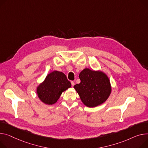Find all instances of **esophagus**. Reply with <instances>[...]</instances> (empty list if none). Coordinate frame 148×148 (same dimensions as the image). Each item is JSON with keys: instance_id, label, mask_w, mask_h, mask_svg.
Wrapping results in <instances>:
<instances>
[{"instance_id": "obj_1", "label": "esophagus", "mask_w": 148, "mask_h": 148, "mask_svg": "<svg viewBox=\"0 0 148 148\" xmlns=\"http://www.w3.org/2000/svg\"><path fill=\"white\" fill-rule=\"evenodd\" d=\"M74 84H75V83H74V82H71V86H72L73 87L74 86Z\"/></svg>"}]
</instances>
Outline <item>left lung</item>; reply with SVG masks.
Here are the masks:
<instances>
[{"label": "left lung", "instance_id": "left-lung-1", "mask_svg": "<svg viewBox=\"0 0 148 148\" xmlns=\"http://www.w3.org/2000/svg\"><path fill=\"white\" fill-rule=\"evenodd\" d=\"M80 83L74 86L82 102L89 108L104 103L111 93V86L107 75L101 71L85 68L79 74Z\"/></svg>", "mask_w": 148, "mask_h": 148}]
</instances>
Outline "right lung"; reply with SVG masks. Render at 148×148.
Returning <instances> with one entry per match:
<instances>
[{
    "label": "right lung",
    "mask_w": 148,
    "mask_h": 148,
    "mask_svg": "<svg viewBox=\"0 0 148 148\" xmlns=\"http://www.w3.org/2000/svg\"><path fill=\"white\" fill-rule=\"evenodd\" d=\"M71 87L66 75L62 72L53 71L47 74L45 80L37 87V94L40 100L46 105L55 103L62 93Z\"/></svg>",
    "instance_id": "add662e5"
}]
</instances>
